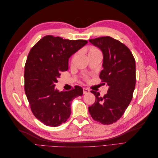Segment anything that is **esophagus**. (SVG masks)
Instances as JSON below:
<instances>
[{
    "instance_id": "1",
    "label": "esophagus",
    "mask_w": 158,
    "mask_h": 158,
    "mask_svg": "<svg viewBox=\"0 0 158 158\" xmlns=\"http://www.w3.org/2000/svg\"><path fill=\"white\" fill-rule=\"evenodd\" d=\"M83 93H84V94L89 93V89L88 88H83Z\"/></svg>"
}]
</instances>
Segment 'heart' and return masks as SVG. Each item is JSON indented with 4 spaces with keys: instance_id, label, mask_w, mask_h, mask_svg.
I'll return each mask as SVG.
<instances>
[{
    "instance_id": "b5f03b06",
    "label": "heart",
    "mask_w": 158,
    "mask_h": 158,
    "mask_svg": "<svg viewBox=\"0 0 158 158\" xmlns=\"http://www.w3.org/2000/svg\"><path fill=\"white\" fill-rule=\"evenodd\" d=\"M87 52H88V55L91 56V55H101V51H100L97 47H95L94 46H89L87 48ZM76 54L73 55V58H72V61H73L74 59L76 58Z\"/></svg>"
}]
</instances>
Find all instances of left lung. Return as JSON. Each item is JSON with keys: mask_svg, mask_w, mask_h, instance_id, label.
Instances as JSON below:
<instances>
[{"mask_svg": "<svg viewBox=\"0 0 158 158\" xmlns=\"http://www.w3.org/2000/svg\"><path fill=\"white\" fill-rule=\"evenodd\" d=\"M89 41L103 52V69L99 78L109 89L103 97L99 92L91 91L95 102L88 110L95 121L110 125L123 116L132 100L136 84L135 59L125 45L109 36Z\"/></svg>", "mask_w": 158, "mask_h": 158, "instance_id": "obj_1", "label": "left lung"}]
</instances>
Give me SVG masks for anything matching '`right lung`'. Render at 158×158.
<instances>
[{
	"instance_id": "add662e5",
	"label": "right lung",
	"mask_w": 158,
	"mask_h": 158,
	"mask_svg": "<svg viewBox=\"0 0 158 158\" xmlns=\"http://www.w3.org/2000/svg\"><path fill=\"white\" fill-rule=\"evenodd\" d=\"M87 43L46 35L31 49L25 65L24 89L33 114L44 125L55 127L65 123L72 101L82 95L78 85L63 92L55 87L60 73L68 70L70 57Z\"/></svg>"
}]
</instances>
